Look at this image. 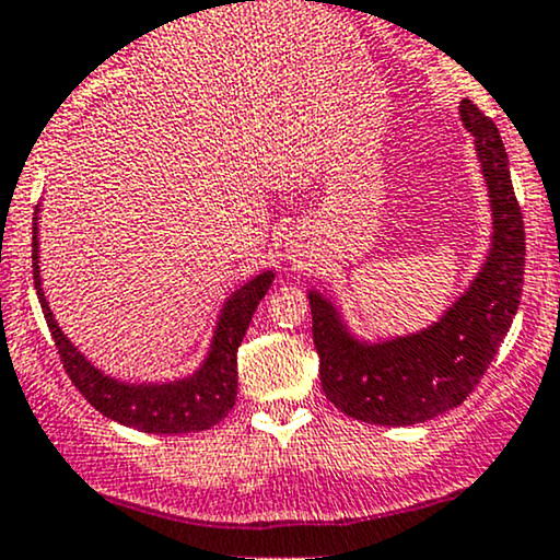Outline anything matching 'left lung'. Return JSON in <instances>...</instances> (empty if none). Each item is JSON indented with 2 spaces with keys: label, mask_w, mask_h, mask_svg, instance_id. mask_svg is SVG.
Segmentation results:
<instances>
[{
  "label": "left lung",
  "mask_w": 560,
  "mask_h": 560,
  "mask_svg": "<svg viewBox=\"0 0 560 560\" xmlns=\"http://www.w3.org/2000/svg\"><path fill=\"white\" fill-rule=\"evenodd\" d=\"M460 120L474 137L492 205V244L479 273L427 329L369 342L347 329L329 298L311 289L313 342L320 387L350 419L378 427H413L458 408L490 369L511 329L524 287V221L513 195L498 126L460 102Z\"/></svg>",
  "instance_id": "obj_1"
}]
</instances>
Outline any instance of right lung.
I'll list each match as a JSON object with an SVG mask.
<instances>
[{
  "label": "right lung",
  "instance_id": "add662e5",
  "mask_svg": "<svg viewBox=\"0 0 560 560\" xmlns=\"http://www.w3.org/2000/svg\"><path fill=\"white\" fill-rule=\"evenodd\" d=\"M38 210L42 208L36 205L34 253H31L34 287L57 352H60V361L81 395L102 416L147 434L202 432V429H210L213 423L226 419L236 400V350L247 334L255 307L273 284V271L258 273L229 294L221 307V316H218L208 355L195 374L173 378V382L128 384L96 369L57 326L49 302L44 298L42 273H38Z\"/></svg>",
  "mask_w": 560,
  "mask_h": 560
}]
</instances>
